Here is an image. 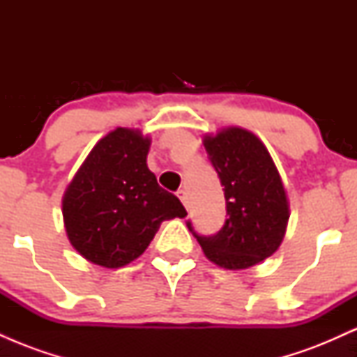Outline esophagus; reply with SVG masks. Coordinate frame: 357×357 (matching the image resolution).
I'll return each instance as SVG.
<instances>
[{"label": "esophagus", "mask_w": 357, "mask_h": 357, "mask_svg": "<svg viewBox=\"0 0 357 357\" xmlns=\"http://www.w3.org/2000/svg\"><path fill=\"white\" fill-rule=\"evenodd\" d=\"M176 195H178V198L181 199V203L184 204V208H186V210H188V208H190V202H188V192L184 191V190H179L178 192H176Z\"/></svg>", "instance_id": "obj_1"}]
</instances>
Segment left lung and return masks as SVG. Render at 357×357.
Masks as SVG:
<instances>
[{
  "label": "left lung",
  "instance_id": "1",
  "mask_svg": "<svg viewBox=\"0 0 357 357\" xmlns=\"http://www.w3.org/2000/svg\"><path fill=\"white\" fill-rule=\"evenodd\" d=\"M227 202V221L213 236H199L210 261L227 270L261 264L280 247L289 223V199L272 155L255 134L243 127H223L203 137Z\"/></svg>",
  "mask_w": 357,
  "mask_h": 357
}]
</instances>
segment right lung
Here are the masks:
<instances>
[{
    "mask_svg": "<svg viewBox=\"0 0 357 357\" xmlns=\"http://www.w3.org/2000/svg\"><path fill=\"white\" fill-rule=\"evenodd\" d=\"M151 137L117 127L92 147L61 198L65 231L85 260L121 268L149 247L165 220L186 210L147 167Z\"/></svg>",
    "mask_w": 357,
    "mask_h": 357,
    "instance_id": "1",
    "label": "right lung"
}]
</instances>
